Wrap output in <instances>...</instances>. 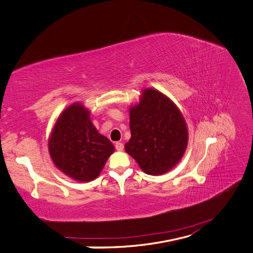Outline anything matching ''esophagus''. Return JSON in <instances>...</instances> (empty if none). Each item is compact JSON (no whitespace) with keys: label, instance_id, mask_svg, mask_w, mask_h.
<instances>
[{"label":"esophagus","instance_id":"esophagus-1","mask_svg":"<svg viewBox=\"0 0 253 253\" xmlns=\"http://www.w3.org/2000/svg\"><path fill=\"white\" fill-rule=\"evenodd\" d=\"M114 146L116 151H123V148H124V145H123V143H121V142H116Z\"/></svg>","mask_w":253,"mask_h":253}]
</instances>
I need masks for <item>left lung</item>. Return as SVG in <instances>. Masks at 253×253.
<instances>
[{
  "label": "left lung",
  "instance_id": "8db88e82",
  "mask_svg": "<svg viewBox=\"0 0 253 253\" xmlns=\"http://www.w3.org/2000/svg\"><path fill=\"white\" fill-rule=\"evenodd\" d=\"M131 138L126 152L145 173L159 175L171 170L185 153L188 131L174 103L155 89H145L130 109Z\"/></svg>",
  "mask_w": 253,
  "mask_h": 253
}]
</instances>
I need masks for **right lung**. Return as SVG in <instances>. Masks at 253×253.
<instances>
[{
    "mask_svg": "<svg viewBox=\"0 0 253 253\" xmlns=\"http://www.w3.org/2000/svg\"><path fill=\"white\" fill-rule=\"evenodd\" d=\"M113 151V144L98 133L88 111L79 103L64 110L49 140L50 156L55 166L80 182L98 176Z\"/></svg>",
    "mask_w": 253,
    "mask_h": 253,
    "instance_id": "obj_1",
    "label": "right lung"
}]
</instances>
